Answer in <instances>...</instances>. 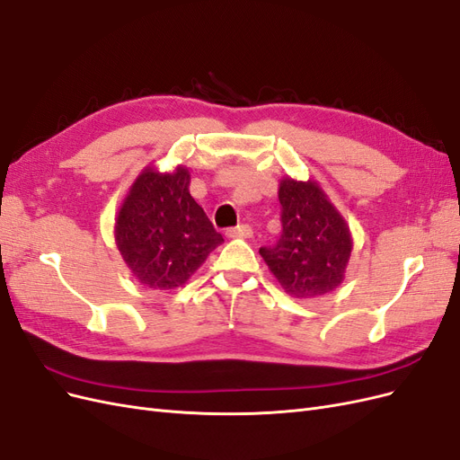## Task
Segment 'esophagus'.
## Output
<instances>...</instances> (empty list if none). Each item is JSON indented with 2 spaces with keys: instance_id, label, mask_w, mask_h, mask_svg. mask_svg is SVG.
Listing matches in <instances>:
<instances>
[{
  "instance_id": "34e87169",
  "label": "esophagus",
  "mask_w": 460,
  "mask_h": 460,
  "mask_svg": "<svg viewBox=\"0 0 460 460\" xmlns=\"http://www.w3.org/2000/svg\"><path fill=\"white\" fill-rule=\"evenodd\" d=\"M226 235H230V238H252L253 228L249 226V225H240V226H235V228H228Z\"/></svg>"
}]
</instances>
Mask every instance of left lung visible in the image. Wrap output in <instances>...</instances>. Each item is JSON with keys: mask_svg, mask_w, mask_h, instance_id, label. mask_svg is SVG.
Returning a JSON list of instances; mask_svg holds the SVG:
<instances>
[{"mask_svg": "<svg viewBox=\"0 0 460 460\" xmlns=\"http://www.w3.org/2000/svg\"><path fill=\"white\" fill-rule=\"evenodd\" d=\"M278 199L282 205L280 240L261 247V257L291 297L330 294L343 282L351 257L349 226L313 180L282 178Z\"/></svg>", "mask_w": 460, "mask_h": 460, "instance_id": "1", "label": "left lung"}]
</instances>
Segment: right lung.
<instances>
[{
    "label": "right lung",
    "mask_w": 460,
    "mask_h": 460,
    "mask_svg": "<svg viewBox=\"0 0 460 460\" xmlns=\"http://www.w3.org/2000/svg\"><path fill=\"white\" fill-rule=\"evenodd\" d=\"M115 242L137 282L174 289L225 240L190 196V172L180 164L174 172L147 166L136 178L117 215Z\"/></svg>",
    "instance_id": "right-lung-1"
}]
</instances>
